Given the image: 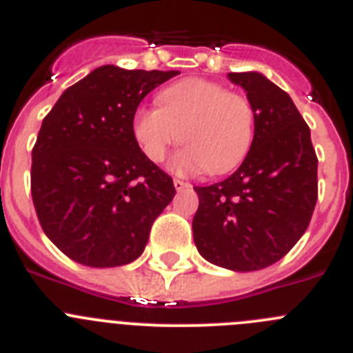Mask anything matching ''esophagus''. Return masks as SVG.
<instances>
[{
  "instance_id": "esophagus-1",
  "label": "esophagus",
  "mask_w": 353,
  "mask_h": 353,
  "mask_svg": "<svg viewBox=\"0 0 353 353\" xmlns=\"http://www.w3.org/2000/svg\"><path fill=\"white\" fill-rule=\"evenodd\" d=\"M173 183H174V189H176V191H183V189H189V187H191V183L183 182V180H180V179H174Z\"/></svg>"
}]
</instances>
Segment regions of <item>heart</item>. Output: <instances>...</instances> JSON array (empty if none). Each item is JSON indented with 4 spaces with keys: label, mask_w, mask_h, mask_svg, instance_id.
Returning <instances> with one entry per match:
<instances>
[{
    "label": "heart",
    "mask_w": 353,
    "mask_h": 353,
    "mask_svg": "<svg viewBox=\"0 0 353 353\" xmlns=\"http://www.w3.org/2000/svg\"><path fill=\"white\" fill-rule=\"evenodd\" d=\"M157 99L161 108H139L132 121L134 139L152 162H161L182 139L185 146L171 170L189 174L205 168L217 174L235 168L251 148L256 117L242 93L194 77L171 84Z\"/></svg>",
    "instance_id": "heart-1"
}]
</instances>
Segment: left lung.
<instances>
[{
	"label": "left lung",
	"mask_w": 353,
	"mask_h": 353,
	"mask_svg": "<svg viewBox=\"0 0 353 353\" xmlns=\"http://www.w3.org/2000/svg\"><path fill=\"white\" fill-rule=\"evenodd\" d=\"M248 93L256 125L251 148L226 180L194 187V244L210 263L235 272L281 260L310 226L318 198L311 132L286 92L260 72H230Z\"/></svg>",
	"instance_id": "left-lung-1"
}]
</instances>
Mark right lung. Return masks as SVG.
<instances>
[{
  "mask_svg": "<svg viewBox=\"0 0 353 353\" xmlns=\"http://www.w3.org/2000/svg\"><path fill=\"white\" fill-rule=\"evenodd\" d=\"M179 70L104 65L65 90L31 152V198L43 233L88 267L141 256L150 228L176 194L134 139L141 101Z\"/></svg>",
  "mask_w": 353,
  "mask_h": 353,
  "instance_id": "1",
  "label": "right lung"
}]
</instances>
